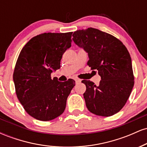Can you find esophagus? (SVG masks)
I'll list each match as a JSON object with an SVG mask.
<instances>
[{"mask_svg": "<svg viewBox=\"0 0 147 147\" xmlns=\"http://www.w3.org/2000/svg\"><path fill=\"white\" fill-rule=\"evenodd\" d=\"M82 82V80L79 79H75V82L76 84H78V83H80V82Z\"/></svg>", "mask_w": 147, "mask_h": 147, "instance_id": "34e87169", "label": "esophagus"}]
</instances>
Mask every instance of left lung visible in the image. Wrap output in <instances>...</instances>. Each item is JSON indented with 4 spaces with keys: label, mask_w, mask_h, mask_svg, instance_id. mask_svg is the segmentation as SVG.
<instances>
[{
    "label": "left lung",
    "mask_w": 147,
    "mask_h": 147,
    "mask_svg": "<svg viewBox=\"0 0 147 147\" xmlns=\"http://www.w3.org/2000/svg\"><path fill=\"white\" fill-rule=\"evenodd\" d=\"M76 45L88 55L87 64L97 70L102 80L96 86L83 80L86 105L92 113L104 117L113 115L124 107L134 86L131 58L122 41L100 30L89 28L72 34Z\"/></svg>",
    "instance_id": "left-lung-1"
}]
</instances>
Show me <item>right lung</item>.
<instances>
[{
    "label": "right lung",
    "mask_w": 147,
    "mask_h": 147,
    "mask_svg": "<svg viewBox=\"0 0 147 147\" xmlns=\"http://www.w3.org/2000/svg\"><path fill=\"white\" fill-rule=\"evenodd\" d=\"M72 32L43 33L23 47L14 68L13 79L17 97L30 116L50 121L63 113L75 82H60L51 73L60 68L62 55L71 47Z\"/></svg>",
    "instance_id": "add662e5"
}]
</instances>
